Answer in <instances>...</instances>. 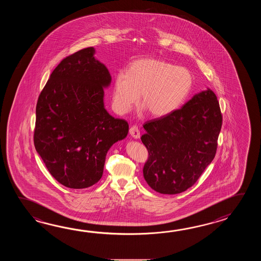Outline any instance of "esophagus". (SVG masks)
Masks as SVG:
<instances>
[{"label":"esophagus","instance_id":"esophagus-1","mask_svg":"<svg viewBox=\"0 0 261 261\" xmlns=\"http://www.w3.org/2000/svg\"><path fill=\"white\" fill-rule=\"evenodd\" d=\"M129 134L134 139L140 138V130H139L138 127H136V126L130 127V128H129Z\"/></svg>","mask_w":261,"mask_h":261}]
</instances>
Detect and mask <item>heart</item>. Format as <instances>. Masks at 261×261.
<instances>
[{
  "label": "heart",
  "mask_w": 261,
  "mask_h": 261,
  "mask_svg": "<svg viewBox=\"0 0 261 261\" xmlns=\"http://www.w3.org/2000/svg\"><path fill=\"white\" fill-rule=\"evenodd\" d=\"M192 86L193 75L188 69L159 59H140L128 65L127 73L115 75L113 106L118 114H127L140 93L143 109L152 117H166L183 103Z\"/></svg>",
  "instance_id": "heart-1"
}]
</instances>
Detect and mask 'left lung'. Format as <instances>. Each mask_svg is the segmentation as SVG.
<instances>
[{"mask_svg": "<svg viewBox=\"0 0 261 261\" xmlns=\"http://www.w3.org/2000/svg\"><path fill=\"white\" fill-rule=\"evenodd\" d=\"M222 115L210 89L195 94L182 108L144 124L141 140L148 150L144 177L161 194L192 187L214 160Z\"/></svg>", "mask_w": 261, "mask_h": 261, "instance_id": "left-lung-1", "label": "left lung"}]
</instances>
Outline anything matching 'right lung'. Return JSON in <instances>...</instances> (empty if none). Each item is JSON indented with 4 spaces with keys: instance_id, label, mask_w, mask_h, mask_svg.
I'll use <instances>...</instances> for the list:
<instances>
[{
    "instance_id": "obj_1",
    "label": "right lung",
    "mask_w": 261,
    "mask_h": 261,
    "mask_svg": "<svg viewBox=\"0 0 261 261\" xmlns=\"http://www.w3.org/2000/svg\"><path fill=\"white\" fill-rule=\"evenodd\" d=\"M94 55L88 47L62 60L36 106L35 149L51 175L70 189L97 183L108 150L128 133L126 120L106 111L111 74Z\"/></svg>"
}]
</instances>
